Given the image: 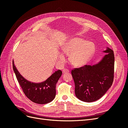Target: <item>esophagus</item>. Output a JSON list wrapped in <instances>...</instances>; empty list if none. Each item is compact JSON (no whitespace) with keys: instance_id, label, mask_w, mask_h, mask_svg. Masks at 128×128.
<instances>
[{"instance_id":"obj_1","label":"esophagus","mask_w":128,"mask_h":128,"mask_svg":"<svg viewBox=\"0 0 128 128\" xmlns=\"http://www.w3.org/2000/svg\"><path fill=\"white\" fill-rule=\"evenodd\" d=\"M69 72V71L68 69H64V70H62V72H63V74H64V73H67V72Z\"/></svg>"}]
</instances>
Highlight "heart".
I'll use <instances>...</instances> for the list:
<instances>
[{"label": "heart", "mask_w": 128, "mask_h": 128, "mask_svg": "<svg viewBox=\"0 0 128 128\" xmlns=\"http://www.w3.org/2000/svg\"><path fill=\"white\" fill-rule=\"evenodd\" d=\"M61 51L64 54L69 55V60L72 65L80 67L86 64L94 55L96 46L92 42L75 37L66 42L62 46ZM58 58L61 62L65 60L62 53H59Z\"/></svg>", "instance_id": "1"}]
</instances>
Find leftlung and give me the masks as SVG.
<instances>
[{
    "instance_id": "obj_1",
    "label": "left lung",
    "mask_w": 128,
    "mask_h": 128,
    "mask_svg": "<svg viewBox=\"0 0 128 128\" xmlns=\"http://www.w3.org/2000/svg\"><path fill=\"white\" fill-rule=\"evenodd\" d=\"M107 53L99 62L95 65H85L72 70L75 83V93L77 98L90 102L98 100L105 94L113 82L114 54L107 48Z\"/></svg>"
}]
</instances>
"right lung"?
Returning <instances> with one entry per match:
<instances>
[{"instance_id":"right-lung-1","label":"right lung","mask_w":128,"mask_h":128,"mask_svg":"<svg viewBox=\"0 0 128 128\" xmlns=\"http://www.w3.org/2000/svg\"><path fill=\"white\" fill-rule=\"evenodd\" d=\"M13 68L23 92L31 101L38 104H45L54 99L56 84L62 75L60 70L55 72L44 82L34 83L29 82L22 77L15 66L13 60Z\"/></svg>"}]
</instances>
